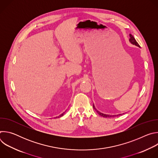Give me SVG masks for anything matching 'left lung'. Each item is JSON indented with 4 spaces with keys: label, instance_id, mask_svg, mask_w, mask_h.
Here are the masks:
<instances>
[{
    "label": "left lung",
    "instance_id": "left-lung-1",
    "mask_svg": "<svg viewBox=\"0 0 158 158\" xmlns=\"http://www.w3.org/2000/svg\"><path fill=\"white\" fill-rule=\"evenodd\" d=\"M129 36H130L129 42H130L132 44L135 45V46H138V47L140 48V46H139V45L138 44V43L136 42V39H134V37L131 34H130V35H129ZM93 108L96 110V112H98V113L100 116H102V117H104V118H111V117H115V116H119V115L123 114H116V115H109V114H103V113H102V112H100L99 111H98V110L96 109V107H95V106H94V104H93ZM123 114H124V113H123Z\"/></svg>",
    "mask_w": 158,
    "mask_h": 158
}]
</instances>
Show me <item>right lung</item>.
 Returning a JSON list of instances; mask_svg holds the SVG:
<instances>
[{
  "instance_id": "obj_1",
  "label": "right lung",
  "mask_w": 158,
  "mask_h": 158,
  "mask_svg": "<svg viewBox=\"0 0 158 158\" xmlns=\"http://www.w3.org/2000/svg\"><path fill=\"white\" fill-rule=\"evenodd\" d=\"M65 111H66V110H65ZM65 112H63V113H62L61 114H60V115H59V116H57V117H56V118H60V117H62V116H63V115L64 114V113H65Z\"/></svg>"
}]
</instances>
